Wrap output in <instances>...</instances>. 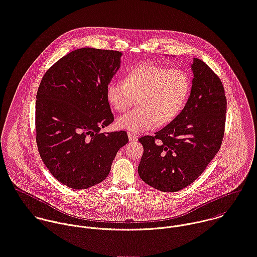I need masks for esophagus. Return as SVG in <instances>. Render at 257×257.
Returning a JSON list of instances; mask_svg holds the SVG:
<instances>
[{
    "label": "esophagus",
    "instance_id": "34e87169",
    "mask_svg": "<svg viewBox=\"0 0 257 257\" xmlns=\"http://www.w3.org/2000/svg\"><path fill=\"white\" fill-rule=\"evenodd\" d=\"M128 138H129V141H131V142L137 140V136L131 132H128Z\"/></svg>",
    "mask_w": 257,
    "mask_h": 257
}]
</instances>
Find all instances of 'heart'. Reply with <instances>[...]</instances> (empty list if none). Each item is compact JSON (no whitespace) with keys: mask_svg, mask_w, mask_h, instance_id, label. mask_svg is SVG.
<instances>
[{"mask_svg":"<svg viewBox=\"0 0 257 257\" xmlns=\"http://www.w3.org/2000/svg\"><path fill=\"white\" fill-rule=\"evenodd\" d=\"M124 81L111 79L106 87V98L119 113L128 110L134 98H138L139 108L117 121L120 129L133 133L175 120L188 101L192 85L186 71L153 63H143L129 69Z\"/></svg>","mask_w":257,"mask_h":257,"instance_id":"obj_1","label":"heart"}]
</instances>
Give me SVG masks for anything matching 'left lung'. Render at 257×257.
I'll use <instances>...</instances> for the list:
<instances>
[{
	"instance_id": "1",
	"label": "left lung",
	"mask_w": 257,
	"mask_h": 257,
	"mask_svg": "<svg viewBox=\"0 0 257 257\" xmlns=\"http://www.w3.org/2000/svg\"><path fill=\"white\" fill-rule=\"evenodd\" d=\"M189 100L179 116L155 133L138 140L144 152L138 165L141 180L165 193L194 183L219 151L225 131L227 101L219 76L194 58Z\"/></svg>"
}]
</instances>
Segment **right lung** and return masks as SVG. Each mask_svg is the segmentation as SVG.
<instances>
[{
	"label": "right lung",
	"instance_id": "obj_1",
	"mask_svg": "<svg viewBox=\"0 0 257 257\" xmlns=\"http://www.w3.org/2000/svg\"><path fill=\"white\" fill-rule=\"evenodd\" d=\"M122 53L84 47L57 60L43 75L36 96L39 154L64 186L83 190L109 175L125 131L102 133L114 121L107 83L120 68Z\"/></svg>",
	"mask_w": 257,
	"mask_h": 257
}]
</instances>
